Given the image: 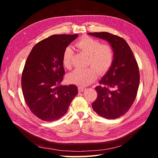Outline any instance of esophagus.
I'll list each match as a JSON object with an SVG mask.
<instances>
[{"label": "esophagus", "instance_id": "1", "mask_svg": "<svg viewBox=\"0 0 158 158\" xmlns=\"http://www.w3.org/2000/svg\"><path fill=\"white\" fill-rule=\"evenodd\" d=\"M78 89L79 92H83L84 91L85 89V88H84V87H82V86H78Z\"/></svg>", "mask_w": 158, "mask_h": 158}]
</instances>
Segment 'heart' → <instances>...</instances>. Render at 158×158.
<instances>
[{
  "mask_svg": "<svg viewBox=\"0 0 158 158\" xmlns=\"http://www.w3.org/2000/svg\"><path fill=\"white\" fill-rule=\"evenodd\" d=\"M76 47L81 52L88 56V65L85 69H77L67 76L69 82L85 86L93 83L100 74H105L111 67L114 60V51L108 44H101V41L93 37L85 36L80 39ZM74 52L71 47L64 49L62 62L64 67L70 70L73 66Z\"/></svg>",
  "mask_w": 158,
  "mask_h": 158,
  "instance_id": "b5f03b06",
  "label": "heart"
}]
</instances>
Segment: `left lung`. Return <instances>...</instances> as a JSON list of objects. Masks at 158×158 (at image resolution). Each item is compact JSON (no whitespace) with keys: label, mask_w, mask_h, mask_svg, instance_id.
I'll use <instances>...</instances> for the list:
<instances>
[{"label":"left lung","mask_w":158,"mask_h":158,"mask_svg":"<svg viewBox=\"0 0 158 158\" xmlns=\"http://www.w3.org/2000/svg\"><path fill=\"white\" fill-rule=\"evenodd\" d=\"M88 34L107 41L114 51L111 67L100 80L95 90L98 97L92 104L94 111L107 119L124 115L136 99L140 83L137 62L127 41L108 32Z\"/></svg>","instance_id":"obj_1"}]
</instances>
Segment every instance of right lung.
I'll return each instance as SVG.
<instances>
[{"mask_svg": "<svg viewBox=\"0 0 158 158\" xmlns=\"http://www.w3.org/2000/svg\"><path fill=\"white\" fill-rule=\"evenodd\" d=\"M78 36L52 35L33 47L22 74V88L31 112L42 121L52 122L64 115L78 94L75 85H61L65 74L63 55Z\"/></svg>", "mask_w": 158, "mask_h": 158, "instance_id": "right-lung-1", "label": "right lung"}]
</instances>
